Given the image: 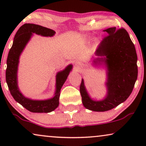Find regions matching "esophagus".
<instances>
[{
    "instance_id": "esophagus-1",
    "label": "esophagus",
    "mask_w": 146,
    "mask_h": 146,
    "mask_svg": "<svg viewBox=\"0 0 146 146\" xmlns=\"http://www.w3.org/2000/svg\"><path fill=\"white\" fill-rule=\"evenodd\" d=\"M81 67H82V64L80 62H76L75 63V68L76 69L78 70H80Z\"/></svg>"
}]
</instances>
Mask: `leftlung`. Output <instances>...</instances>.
Returning a JSON list of instances; mask_svg holds the SVG:
<instances>
[{"instance_id":"1","label":"left lung","mask_w":146,"mask_h":146,"mask_svg":"<svg viewBox=\"0 0 146 146\" xmlns=\"http://www.w3.org/2000/svg\"><path fill=\"white\" fill-rule=\"evenodd\" d=\"M106 36L96 50V55L105 56L108 66V94L102 101L92 100L88 96L82 80L80 92L86 108L105 111L114 108L131 94L137 78V54L127 32L115 27L107 29Z\"/></svg>"}]
</instances>
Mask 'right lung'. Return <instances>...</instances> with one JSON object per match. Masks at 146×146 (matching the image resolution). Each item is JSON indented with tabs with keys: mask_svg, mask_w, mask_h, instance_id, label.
<instances>
[{
	"mask_svg": "<svg viewBox=\"0 0 146 146\" xmlns=\"http://www.w3.org/2000/svg\"><path fill=\"white\" fill-rule=\"evenodd\" d=\"M33 33L44 36H52L55 34L53 30L35 24L27 23L21 26L16 33L13 44L7 57L6 70V81L13 98L17 102L31 112L48 113L54 110L59 104L60 89L66 80L72 66L69 65L64 70L56 75V91L54 97L47 100H32L25 98L19 91L17 86V69L19 56Z\"/></svg>",
	"mask_w": 146,
	"mask_h": 146,
	"instance_id": "1",
	"label": "right lung"
}]
</instances>
